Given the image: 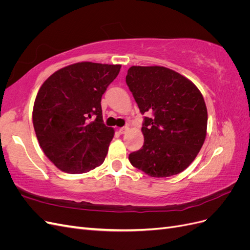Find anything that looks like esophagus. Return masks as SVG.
I'll list each match as a JSON object with an SVG mask.
<instances>
[{
  "instance_id": "34e87169",
  "label": "esophagus",
  "mask_w": 250,
  "mask_h": 250,
  "mask_svg": "<svg viewBox=\"0 0 250 250\" xmlns=\"http://www.w3.org/2000/svg\"><path fill=\"white\" fill-rule=\"evenodd\" d=\"M128 130H129V127H128V126H124V127H121V128H120L119 132H120L121 134H124V133H126Z\"/></svg>"
}]
</instances>
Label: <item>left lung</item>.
<instances>
[{"label":"left lung","mask_w":250,"mask_h":250,"mask_svg":"<svg viewBox=\"0 0 250 250\" xmlns=\"http://www.w3.org/2000/svg\"><path fill=\"white\" fill-rule=\"evenodd\" d=\"M126 83L144 118L143 147L129 154L133 167L151 177H169L187 169L207 137L208 110L200 90L165 66L129 67Z\"/></svg>","instance_id":"1"}]
</instances>
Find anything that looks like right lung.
<instances>
[{
    "instance_id": "right-lung-1",
    "label": "right lung",
    "mask_w": 250,
    "mask_h": 250,
    "mask_svg": "<svg viewBox=\"0 0 250 250\" xmlns=\"http://www.w3.org/2000/svg\"><path fill=\"white\" fill-rule=\"evenodd\" d=\"M120 64L77 62L42 83L32 120L43 153L66 173H85L106 157L115 130L103 123L101 98Z\"/></svg>"
}]
</instances>
